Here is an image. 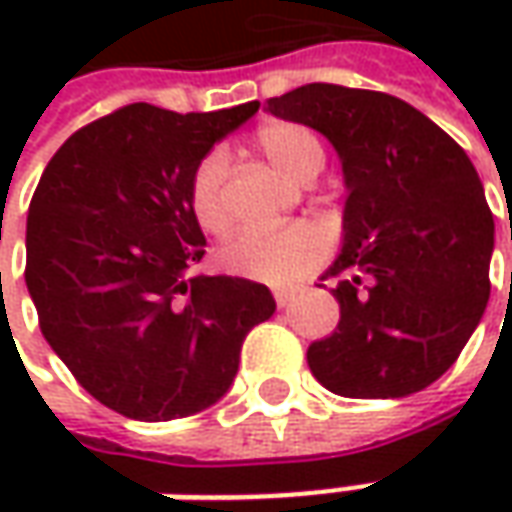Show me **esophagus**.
I'll use <instances>...</instances> for the list:
<instances>
[{"mask_svg":"<svg viewBox=\"0 0 512 512\" xmlns=\"http://www.w3.org/2000/svg\"><path fill=\"white\" fill-rule=\"evenodd\" d=\"M273 299H276V305L287 307L293 299H296V290L293 287H282V290H273Z\"/></svg>","mask_w":512,"mask_h":512,"instance_id":"esophagus-1","label":"esophagus"}]
</instances>
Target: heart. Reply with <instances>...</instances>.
<instances>
[{
	"instance_id": "obj_1",
	"label": "heart",
	"mask_w": 512,
	"mask_h": 512,
	"mask_svg": "<svg viewBox=\"0 0 512 512\" xmlns=\"http://www.w3.org/2000/svg\"><path fill=\"white\" fill-rule=\"evenodd\" d=\"M256 145L267 162L293 182H310L325 165L319 136L296 122H267L256 133ZM187 205L205 233L225 236L230 230L225 150H210L196 162L187 182ZM325 256V233L307 222H293L276 230H242L222 250V267L250 282L290 285L316 270Z\"/></svg>"
}]
</instances>
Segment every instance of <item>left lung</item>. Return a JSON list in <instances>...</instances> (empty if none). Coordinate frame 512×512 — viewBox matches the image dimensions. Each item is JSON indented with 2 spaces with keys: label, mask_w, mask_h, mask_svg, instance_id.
Listing matches in <instances>:
<instances>
[{
  "label": "left lung",
  "mask_w": 512,
  "mask_h": 512,
  "mask_svg": "<svg viewBox=\"0 0 512 512\" xmlns=\"http://www.w3.org/2000/svg\"><path fill=\"white\" fill-rule=\"evenodd\" d=\"M319 130L342 159L339 327L307 347L313 376L347 399H399L433 384L482 322L493 213L473 162L422 110L379 90L313 82L267 99ZM325 287V285H319Z\"/></svg>",
  "instance_id": "8db88e82"
}]
</instances>
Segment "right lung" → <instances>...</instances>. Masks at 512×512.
I'll use <instances>...</instances> for the list:
<instances>
[{"label":"right lung","instance_id":"1","mask_svg":"<svg viewBox=\"0 0 512 512\" xmlns=\"http://www.w3.org/2000/svg\"><path fill=\"white\" fill-rule=\"evenodd\" d=\"M259 110H113L53 153L28 210L25 282L42 336L96 402L139 422L216 404L245 336L273 316L259 282L205 276L187 205L196 162Z\"/></svg>","mask_w":512,"mask_h":512}]
</instances>
